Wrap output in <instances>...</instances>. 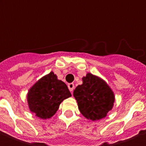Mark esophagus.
<instances>
[{
  "instance_id": "1",
  "label": "esophagus",
  "mask_w": 146,
  "mask_h": 146,
  "mask_svg": "<svg viewBox=\"0 0 146 146\" xmlns=\"http://www.w3.org/2000/svg\"><path fill=\"white\" fill-rule=\"evenodd\" d=\"M74 84H68V88H69V90H70V92H73V89H74Z\"/></svg>"
}]
</instances>
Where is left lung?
I'll use <instances>...</instances> for the list:
<instances>
[{"label": "left lung", "instance_id": "1", "mask_svg": "<svg viewBox=\"0 0 146 146\" xmlns=\"http://www.w3.org/2000/svg\"><path fill=\"white\" fill-rule=\"evenodd\" d=\"M82 81L83 84L73 91L80 113L92 121L105 117L113 108L115 100L111 88L103 79L90 73H87Z\"/></svg>", "mask_w": 146, "mask_h": 146}]
</instances>
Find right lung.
<instances>
[{"label":"right lung","mask_w":146,"mask_h":146,"mask_svg":"<svg viewBox=\"0 0 146 146\" xmlns=\"http://www.w3.org/2000/svg\"><path fill=\"white\" fill-rule=\"evenodd\" d=\"M71 97L66 84L50 72L29 90L27 101L30 111L41 119L51 118L56 113L60 104Z\"/></svg>","instance_id":"1"}]
</instances>
